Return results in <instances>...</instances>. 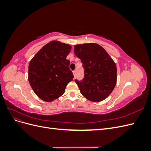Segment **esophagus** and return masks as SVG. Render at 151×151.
Wrapping results in <instances>:
<instances>
[{
  "instance_id": "obj_1",
  "label": "esophagus",
  "mask_w": 151,
  "mask_h": 151,
  "mask_svg": "<svg viewBox=\"0 0 151 151\" xmlns=\"http://www.w3.org/2000/svg\"><path fill=\"white\" fill-rule=\"evenodd\" d=\"M73 74H74V77H76V70H74V71H73Z\"/></svg>"
}]
</instances>
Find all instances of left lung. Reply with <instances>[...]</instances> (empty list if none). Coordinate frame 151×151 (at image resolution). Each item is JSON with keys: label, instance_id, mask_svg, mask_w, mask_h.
<instances>
[{"label": "left lung", "instance_id": "8db88e82", "mask_svg": "<svg viewBox=\"0 0 151 151\" xmlns=\"http://www.w3.org/2000/svg\"><path fill=\"white\" fill-rule=\"evenodd\" d=\"M76 57L84 69L83 80L76 79L82 95L93 102L106 99L116 83V66L111 57L98 44L91 43L74 46Z\"/></svg>", "mask_w": 151, "mask_h": 151}]
</instances>
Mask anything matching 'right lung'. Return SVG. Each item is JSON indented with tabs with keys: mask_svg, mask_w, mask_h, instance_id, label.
Here are the masks:
<instances>
[{
	"mask_svg": "<svg viewBox=\"0 0 151 151\" xmlns=\"http://www.w3.org/2000/svg\"><path fill=\"white\" fill-rule=\"evenodd\" d=\"M70 50L69 45L52 41L30 61L28 81L35 93L43 101L52 102L58 99L73 80L70 61L66 59Z\"/></svg>",
	"mask_w": 151,
	"mask_h": 151,
	"instance_id": "add662e5",
	"label": "right lung"
}]
</instances>
